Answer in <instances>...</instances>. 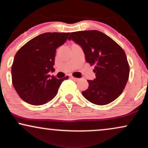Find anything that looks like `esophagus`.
<instances>
[{
	"label": "esophagus",
	"mask_w": 148,
	"mask_h": 148,
	"mask_svg": "<svg viewBox=\"0 0 148 148\" xmlns=\"http://www.w3.org/2000/svg\"><path fill=\"white\" fill-rule=\"evenodd\" d=\"M71 78H72V80H74V81H78V80H80V78H75L74 77V76H71Z\"/></svg>",
	"instance_id": "1"
}]
</instances>
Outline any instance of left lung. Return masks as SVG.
I'll return each mask as SVG.
<instances>
[{"mask_svg":"<svg viewBox=\"0 0 148 148\" xmlns=\"http://www.w3.org/2000/svg\"><path fill=\"white\" fill-rule=\"evenodd\" d=\"M68 40L81 46L86 61L95 65L96 78L87 80L89 87L82 92L83 96L97 105L108 104L118 98L130 72L124 50L111 37L96 30L71 33Z\"/></svg>","mask_w":148,"mask_h":148,"instance_id":"8db88e82","label":"left lung"}]
</instances>
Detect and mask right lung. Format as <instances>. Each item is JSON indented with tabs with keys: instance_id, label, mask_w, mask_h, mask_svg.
<instances>
[{
	"instance_id": "1",
	"label": "right lung",
	"mask_w": 148,
	"mask_h": 148,
	"mask_svg": "<svg viewBox=\"0 0 148 148\" xmlns=\"http://www.w3.org/2000/svg\"><path fill=\"white\" fill-rule=\"evenodd\" d=\"M70 33H45L29 41L17 52L12 66L13 85L24 102L42 105L55 98L64 80L48 74L54 72L56 50Z\"/></svg>"
}]
</instances>
